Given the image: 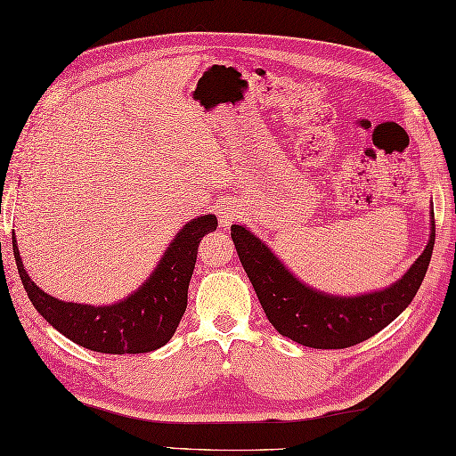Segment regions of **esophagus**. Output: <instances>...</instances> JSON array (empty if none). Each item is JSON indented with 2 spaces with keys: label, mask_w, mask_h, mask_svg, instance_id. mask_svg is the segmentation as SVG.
I'll return each instance as SVG.
<instances>
[{
  "label": "esophagus",
  "mask_w": 456,
  "mask_h": 456,
  "mask_svg": "<svg viewBox=\"0 0 456 456\" xmlns=\"http://www.w3.org/2000/svg\"><path fill=\"white\" fill-rule=\"evenodd\" d=\"M239 219V211L233 208V205H223L219 208V225L223 229H229L231 223H235Z\"/></svg>",
  "instance_id": "esophagus-1"
}]
</instances>
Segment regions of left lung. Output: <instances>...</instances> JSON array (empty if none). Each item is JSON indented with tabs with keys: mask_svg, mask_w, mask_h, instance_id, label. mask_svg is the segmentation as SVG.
I'll use <instances>...</instances> for the list:
<instances>
[{
	"mask_svg": "<svg viewBox=\"0 0 456 456\" xmlns=\"http://www.w3.org/2000/svg\"><path fill=\"white\" fill-rule=\"evenodd\" d=\"M239 261L269 322L281 336L316 350H342L376 336L403 312L421 287L435 245V216L425 251L387 289L338 297L297 279L265 240L245 225L231 227Z\"/></svg>",
	"mask_w": 456,
	"mask_h": 456,
	"instance_id": "left-lung-1",
	"label": "left lung"
}]
</instances>
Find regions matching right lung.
<instances>
[{"label": "right lung", "instance_id": "obj_1", "mask_svg": "<svg viewBox=\"0 0 456 456\" xmlns=\"http://www.w3.org/2000/svg\"><path fill=\"white\" fill-rule=\"evenodd\" d=\"M216 229L213 213L187 221L148 279L126 298L102 306L65 302L41 290L25 271L15 237L13 256L27 297L57 332L93 352L146 354L166 346L175 334L187 306L200 240Z\"/></svg>", "mask_w": 456, "mask_h": 456}]
</instances>
